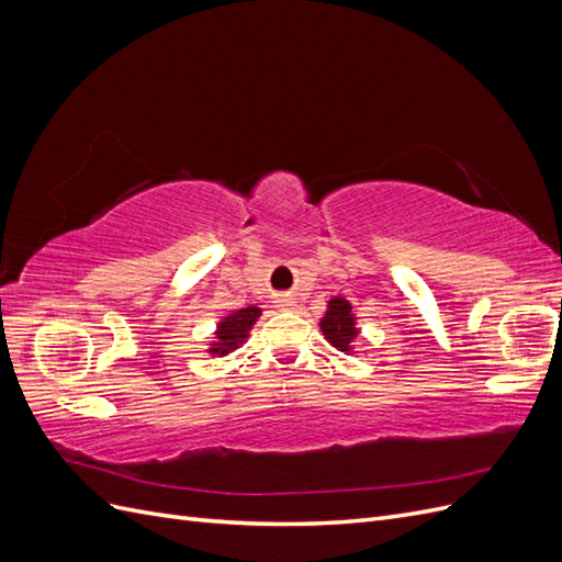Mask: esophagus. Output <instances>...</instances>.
<instances>
[{
	"instance_id": "34e87169",
	"label": "esophagus",
	"mask_w": 562,
	"mask_h": 562,
	"mask_svg": "<svg viewBox=\"0 0 562 562\" xmlns=\"http://www.w3.org/2000/svg\"><path fill=\"white\" fill-rule=\"evenodd\" d=\"M277 302H279V307H281V310H291V307H293V300L288 297V295H281Z\"/></svg>"
}]
</instances>
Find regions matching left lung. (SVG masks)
Wrapping results in <instances>:
<instances>
[{
  "instance_id": "8db88e82",
  "label": "left lung",
  "mask_w": 562,
  "mask_h": 562,
  "mask_svg": "<svg viewBox=\"0 0 562 562\" xmlns=\"http://www.w3.org/2000/svg\"><path fill=\"white\" fill-rule=\"evenodd\" d=\"M321 330L328 342L339 351H351L353 339L359 337L356 316L351 314V304L345 297H333L328 302V312L321 318Z\"/></svg>"
}]
</instances>
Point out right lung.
<instances>
[{
    "label": "right lung",
    "mask_w": 562,
    "mask_h": 562,
    "mask_svg": "<svg viewBox=\"0 0 562 562\" xmlns=\"http://www.w3.org/2000/svg\"><path fill=\"white\" fill-rule=\"evenodd\" d=\"M260 312L262 310H258V307H246V310H239V312L225 316L217 323L215 342L211 345L209 351L215 356H227L229 351L239 349L246 342L248 330L252 328V323L258 321Z\"/></svg>",
    "instance_id": "obj_1"
}]
</instances>
